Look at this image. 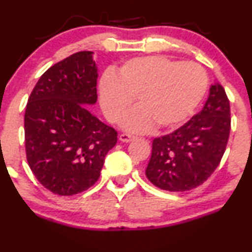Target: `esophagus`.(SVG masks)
I'll list each match as a JSON object with an SVG mask.
<instances>
[{"mask_svg": "<svg viewBox=\"0 0 252 252\" xmlns=\"http://www.w3.org/2000/svg\"><path fill=\"white\" fill-rule=\"evenodd\" d=\"M137 137L133 136V134H129V133H121L120 137H119V139H120L121 142H131L133 141V139H136Z\"/></svg>", "mask_w": 252, "mask_h": 252, "instance_id": "obj_1", "label": "esophagus"}]
</instances>
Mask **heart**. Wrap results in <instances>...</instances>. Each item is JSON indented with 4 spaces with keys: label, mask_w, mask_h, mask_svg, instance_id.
<instances>
[{
    "label": "heart",
    "mask_w": 252,
    "mask_h": 252,
    "mask_svg": "<svg viewBox=\"0 0 252 252\" xmlns=\"http://www.w3.org/2000/svg\"><path fill=\"white\" fill-rule=\"evenodd\" d=\"M205 69L195 62H181L165 56H143L127 60L99 81L101 110L110 123H119L131 106L138 105L123 120L131 132L173 128L193 113L207 89Z\"/></svg>",
    "instance_id": "1"
}]
</instances>
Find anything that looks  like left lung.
<instances>
[{"label": "left lung", "mask_w": 252, "mask_h": 252, "mask_svg": "<svg viewBox=\"0 0 252 252\" xmlns=\"http://www.w3.org/2000/svg\"><path fill=\"white\" fill-rule=\"evenodd\" d=\"M230 105L219 83L212 84L202 110L176 131L153 139L146 176L165 191H189L205 183L225 152Z\"/></svg>", "instance_id": "8db88e82"}]
</instances>
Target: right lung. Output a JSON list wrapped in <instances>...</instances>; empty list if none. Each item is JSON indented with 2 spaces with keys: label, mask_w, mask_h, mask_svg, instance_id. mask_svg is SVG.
Here are the masks:
<instances>
[{
  "label": "right lung",
  "mask_w": 252,
  "mask_h": 252,
  "mask_svg": "<svg viewBox=\"0 0 252 252\" xmlns=\"http://www.w3.org/2000/svg\"><path fill=\"white\" fill-rule=\"evenodd\" d=\"M96 79L93 52H76L50 67L28 99L27 160L39 183L56 195L72 196L93 186L118 142V132L86 106L96 103Z\"/></svg>",
  "instance_id": "obj_1"
}]
</instances>
